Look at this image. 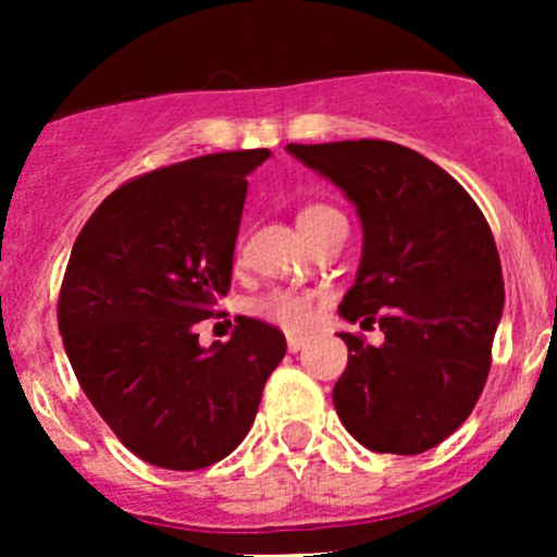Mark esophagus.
<instances>
[{"label": "esophagus", "mask_w": 557, "mask_h": 557, "mask_svg": "<svg viewBox=\"0 0 557 557\" xmlns=\"http://www.w3.org/2000/svg\"><path fill=\"white\" fill-rule=\"evenodd\" d=\"M305 345H307L305 336H288V350H290V352L305 350Z\"/></svg>", "instance_id": "1"}]
</instances>
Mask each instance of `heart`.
<instances>
[{"label": "heart", "instance_id": "heart-1", "mask_svg": "<svg viewBox=\"0 0 557 557\" xmlns=\"http://www.w3.org/2000/svg\"><path fill=\"white\" fill-rule=\"evenodd\" d=\"M339 212L334 210L331 205H323V201H310L299 210L296 215V223L299 228L305 232V237L318 232L325 221L336 218ZM256 314L261 318L272 320L274 325L285 331H305L310 329L312 323V296L310 294H301V290H290V288H277V290H269L263 299L256 301Z\"/></svg>", "mask_w": 557, "mask_h": 557}]
</instances>
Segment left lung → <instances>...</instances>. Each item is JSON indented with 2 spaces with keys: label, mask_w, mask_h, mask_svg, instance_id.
<instances>
[{
  "label": "left lung",
  "mask_w": 557,
  "mask_h": 557,
  "mask_svg": "<svg viewBox=\"0 0 557 557\" xmlns=\"http://www.w3.org/2000/svg\"><path fill=\"white\" fill-rule=\"evenodd\" d=\"M345 190L363 226L361 267L339 305L385 342L342 334L347 369L334 385L342 425L374 453L418 455L474 409L504 312V277L485 215L458 180L425 156L347 139L288 145Z\"/></svg>",
  "instance_id": "obj_1"
}]
</instances>
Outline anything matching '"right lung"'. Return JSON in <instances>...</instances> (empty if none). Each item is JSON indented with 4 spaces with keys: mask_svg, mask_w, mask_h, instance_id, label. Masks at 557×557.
<instances>
[{
    "mask_svg": "<svg viewBox=\"0 0 557 557\" xmlns=\"http://www.w3.org/2000/svg\"><path fill=\"white\" fill-rule=\"evenodd\" d=\"M267 148L199 156L112 190L77 234L59 331L88 401L137 458L194 471L237 450L285 336L237 318L228 342L196 323L232 288L247 174Z\"/></svg>",
    "mask_w": 557,
    "mask_h": 557,
    "instance_id": "obj_1",
    "label": "right lung"
}]
</instances>
